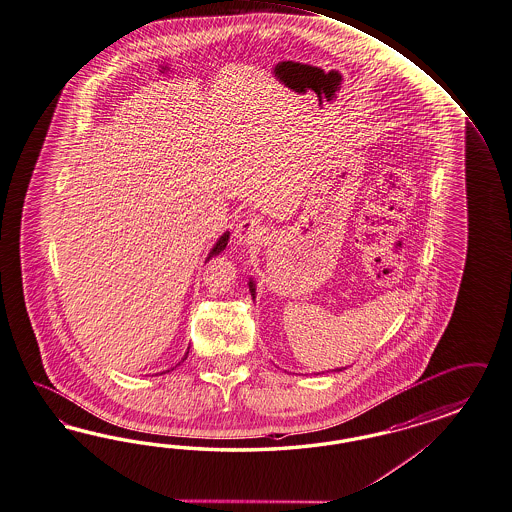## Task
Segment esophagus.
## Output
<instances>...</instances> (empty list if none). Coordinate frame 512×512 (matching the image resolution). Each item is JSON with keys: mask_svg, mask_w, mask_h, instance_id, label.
Listing matches in <instances>:
<instances>
[{"mask_svg": "<svg viewBox=\"0 0 512 512\" xmlns=\"http://www.w3.org/2000/svg\"><path fill=\"white\" fill-rule=\"evenodd\" d=\"M264 236V227L257 218H246L236 225L235 240L242 246H259Z\"/></svg>", "mask_w": 512, "mask_h": 512, "instance_id": "obj_1", "label": "esophagus"}]
</instances>
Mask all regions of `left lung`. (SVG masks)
<instances>
[{"label":"left lung","mask_w":512,"mask_h":512,"mask_svg":"<svg viewBox=\"0 0 512 512\" xmlns=\"http://www.w3.org/2000/svg\"><path fill=\"white\" fill-rule=\"evenodd\" d=\"M249 292H251V296L255 298V283H253V279H249Z\"/></svg>","instance_id":"left-lung-1"}]
</instances>
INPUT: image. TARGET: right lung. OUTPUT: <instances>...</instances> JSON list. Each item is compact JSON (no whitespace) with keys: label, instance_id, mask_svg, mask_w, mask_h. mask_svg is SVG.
Returning <instances> with one entry per match:
<instances>
[{"label":"right lung","instance_id":"add662e5","mask_svg":"<svg viewBox=\"0 0 512 512\" xmlns=\"http://www.w3.org/2000/svg\"><path fill=\"white\" fill-rule=\"evenodd\" d=\"M227 242H229V231H227V233H223V235L220 236V240L216 242V246L210 249L207 261H210L212 257H216V255H220L221 251H223V249H225V246H227ZM186 356H188V354H186ZM186 356H184V360H186Z\"/></svg>","mask_w":512,"mask_h":512}]
</instances>
